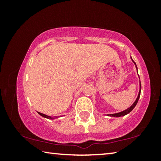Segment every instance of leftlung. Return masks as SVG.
I'll return each mask as SVG.
<instances>
[{"instance_id": "left-lung-1", "label": "left lung", "mask_w": 161, "mask_h": 161, "mask_svg": "<svg viewBox=\"0 0 161 161\" xmlns=\"http://www.w3.org/2000/svg\"><path fill=\"white\" fill-rule=\"evenodd\" d=\"M130 59H132V61L133 62V63H134V64L136 65V69H137V72H138V68H137V66H136V64L135 63V62L133 60V59L131 58V57H130ZM141 81H140V89H139V92H138V95L137 98H136V101L134 102V103H133V104L130 106V107H129L127 108V109L124 110L123 111H121V112L119 113H116V114H107V116H111V117H120V116H124L125 115H126V114H129L130 111H131L133 108H134V107L136 106V104H137L138 103V99H139V97H140V95H141Z\"/></svg>"}]
</instances>
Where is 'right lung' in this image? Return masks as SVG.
Here are the masks:
<instances>
[{
  "mask_svg": "<svg viewBox=\"0 0 161 161\" xmlns=\"http://www.w3.org/2000/svg\"><path fill=\"white\" fill-rule=\"evenodd\" d=\"M37 113L39 114L40 116H42V117H44V118H46V119H54L55 118H57V117H53V116H47V115H46V114H42V113H40V112H37Z\"/></svg>",
  "mask_w": 161,
  "mask_h": 161,
  "instance_id": "obj_1",
  "label": "right lung"
}]
</instances>
